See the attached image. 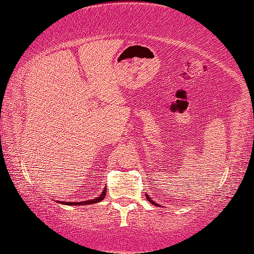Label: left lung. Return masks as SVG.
Wrapping results in <instances>:
<instances>
[{
    "label": "left lung",
    "mask_w": 254,
    "mask_h": 254,
    "mask_svg": "<svg viewBox=\"0 0 254 254\" xmlns=\"http://www.w3.org/2000/svg\"><path fill=\"white\" fill-rule=\"evenodd\" d=\"M147 199H148V201H149L150 203H152V204H154V205H157V206H159V205H158V204H156V203H155L154 201H152V199H150V198L148 197V195H147Z\"/></svg>",
    "instance_id": "left-lung-1"
}]
</instances>
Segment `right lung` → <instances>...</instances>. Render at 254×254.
Returning a JSON list of instances; mask_svg holds the SVG:
<instances>
[{
  "label": "right lung",
  "instance_id": "1",
  "mask_svg": "<svg viewBox=\"0 0 254 254\" xmlns=\"http://www.w3.org/2000/svg\"><path fill=\"white\" fill-rule=\"evenodd\" d=\"M106 196V189L104 190V192H102L100 194L99 197L97 198H93V199H90V201H83V202H64V204H65V205H88V204H95V203H98L102 201V199L105 198ZM60 203V202H59ZM62 203V202H61Z\"/></svg>",
  "mask_w": 254,
  "mask_h": 254
}]
</instances>
